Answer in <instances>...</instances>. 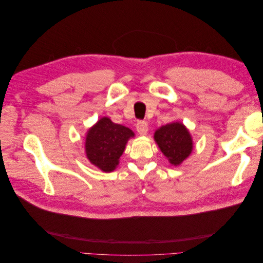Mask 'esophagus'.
<instances>
[{"label": "esophagus", "instance_id": "34e87169", "mask_svg": "<svg viewBox=\"0 0 263 263\" xmlns=\"http://www.w3.org/2000/svg\"><path fill=\"white\" fill-rule=\"evenodd\" d=\"M136 128H137L138 134L141 135V136H144V135H146L148 133V124L144 121H138L137 125H136Z\"/></svg>", "mask_w": 263, "mask_h": 263}]
</instances>
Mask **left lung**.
<instances>
[{
  "mask_svg": "<svg viewBox=\"0 0 263 263\" xmlns=\"http://www.w3.org/2000/svg\"><path fill=\"white\" fill-rule=\"evenodd\" d=\"M162 154L173 165L181 164L193 150L190 132L182 123L174 122L161 126L154 136Z\"/></svg>",
  "mask_w": 263,
  "mask_h": 263,
  "instance_id": "obj_1",
  "label": "left lung"
}]
</instances>
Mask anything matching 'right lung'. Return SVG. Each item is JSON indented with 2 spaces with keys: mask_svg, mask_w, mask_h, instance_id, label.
Wrapping results in <instances>:
<instances>
[{
  "mask_svg": "<svg viewBox=\"0 0 263 263\" xmlns=\"http://www.w3.org/2000/svg\"><path fill=\"white\" fill-rule=\"evenodd\" d=\"M134 136V132L128 127L103 117L86 133V158L100 170L112 172L119 163L127 141Z\"/></svg>",
  "mask_w": 263,
  "mask_h": 263,
  "instance_id": "obj_1",
  "label": "right lung"
}]
</instances>
